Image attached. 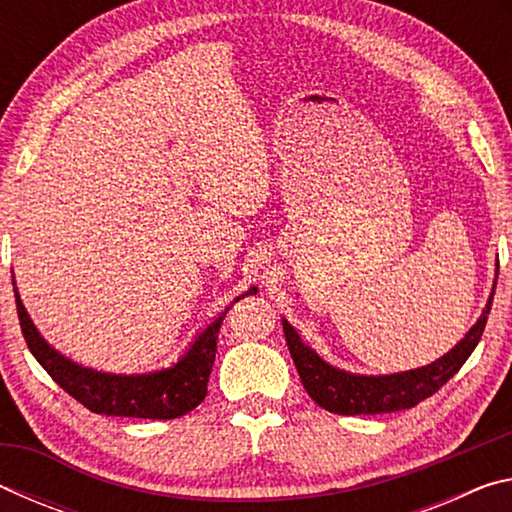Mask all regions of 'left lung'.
Here are the masks:
<instances>
[{
    "mask_svg": "<svg viewBox=\"0 0 512 512\" xmlns=\"http://www.w3.org/2000/svg\"><path fill=\"white\" fill-rule=\"evenodd\" d=\"M497 275L481 316L476 318L470 332L452 350L440 359L427 363V366L393 372V375H359V372H348L332 366V363H327L314 348H309L300 339V334L293 329L287 318H282L284 336H287L291 359L296 363L302 386H305V391L318 406L339 415L395 413L420 404L436 393L438 388H443L461 370L476 345H479L485 320H488L492 307V298H495Z\"/></svg>",
    "mask_w": 512,
    "mask_h": 512,
    "instance_id": "8db88e82",
    "label": "left lung"
}]
</instances>
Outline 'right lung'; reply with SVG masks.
I'll list each match as a JSON object with an SVG mask.
<instances>
[{
    "label": "right lung",
    "mask_w": 512,
    "mask_h": 512,
    "mask_svg": "<svg viewBox=\"0 0 512 512\" xmlns=\"http://www.w3.org/2000/svg\"><path fill=\"white\" fill-rule=\"evenodd\" d=\"M13 291L17 316H20L22 334L33 357L38 359L42 368L49 372V377L63 388L65 393L81 402L85 409L99 415H121V418H149V420H173L180 415L196 409L207 395V381L214 366L216 339L225 314L230 307H225L219 316L212 318L196 339L189 343V348L180 354L176 363L169 368L137 372V375H119V372L94 370L81 363L65 357L54 345L45 341V336L33 325L27 307L22 305L20 291ZM257 287H250L246 293L235 298L253 296Z\"/></svg>",
    "instance_id": "1"
}]
</instances>
